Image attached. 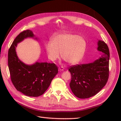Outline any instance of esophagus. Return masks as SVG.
Masks as SVG:
<instances>
[{
    "mask_svg": "<svg viewBox=\"0 0 121 121\" xmlns=\"http://www.w3.org/2000/svg\"><path fill=\"white\" fill-rule=\"evenodd\" d=\"M59 69L60 71H64V68L63 66H61L60 67H59Z\"/></svg>",
    "mask_w": 121,
    "mask_h": 121,
    "instance_id": "1",
    "label": "esophagus"
}]
</instances>
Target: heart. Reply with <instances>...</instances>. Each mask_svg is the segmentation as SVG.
<instances>
[{
    "label": "heart",
    "instance_id": "heart-1",
    "mask_svg": "<svg viewBox=\"0 0 121 121\" xmlns=\"http://www.w3.org/2000/svg\"><path fill=\"white\" fill-rule=\"evenodd\" d=\"M87 42L85 39L77 35L64 33L58 34L52 41L46 43L45 48L49 59L54 61L60 56L69 64L75 65L82 60L85 54Z\"/></svg>",
    "mask_w": 121,
    "mask_h": 121
}]
</instances>
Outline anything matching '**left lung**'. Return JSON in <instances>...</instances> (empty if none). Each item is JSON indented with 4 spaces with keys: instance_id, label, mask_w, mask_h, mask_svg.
<instances>
[{
    "instance_id": "obj_1",
    "label": "left lung",
    "mask_w": 121,
    "mask_h": 121,
    "mask_svg": "<svg viewBox=\"0 0 121 121\" xmlns=\"http://www.w3.org/2000/svg\"><path fill=\"white\" fill-rule=\"evenodd\" d=\"M97 49L100 57L93 63L72 65L69 86L73 93L79 98L92 97L103 88L109 77V51L104 41L99 40Z\"/></svg>"
}]
</instances>
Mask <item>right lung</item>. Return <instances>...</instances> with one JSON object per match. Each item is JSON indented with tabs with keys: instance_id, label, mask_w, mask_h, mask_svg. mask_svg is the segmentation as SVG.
I'll list each match as a JSON object with an SVG mask.
<instances>
[{
	"instance_id": "add662e5",
	"label": "right lung",
	"mask_w": 121,
	"mask_h": 121,
	"mask_svg": "<svg viewBox=\"0 0 121 121\" xmlns=\"http://www.w3.org/2000/svg\"><path fill=\"white\" fill-rule=\"evenodd\" d=\"M32 31L21 32L14 40L8 52V65L10 79L16 89L28 96L38 97L48 89L58 73L54 63H38L26 65L18 58L16 52L17 43L25 38L33 37Z\"/></svg>"
}]
</instances>
